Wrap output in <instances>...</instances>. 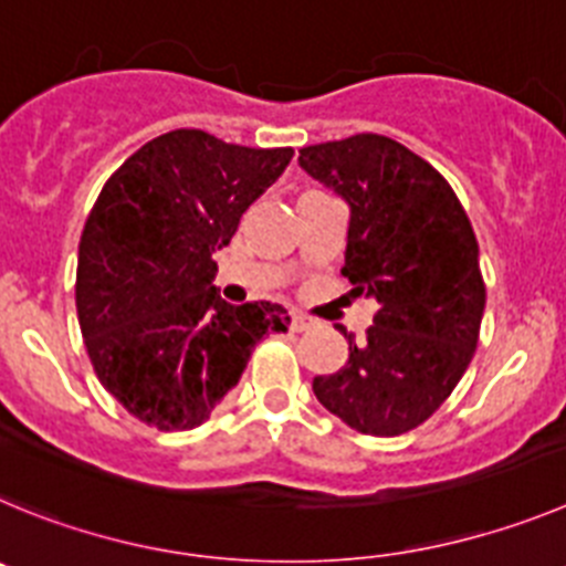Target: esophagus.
Wrapping results in <instances>:
<instances>
[{
	"label": "esophagus",
	"instance_id": "34e87169",
	"mask_svg": "<svg viewBox=\"0 0 566 566\" xmlns=\"http://www.w3.org/2000/svg\"><path fill=\"white\" fill-rule=\"evenodd\" d=\"M310 327H313V318H307V315L302 313L290 315V329H293V333H304V329Z\"/></svg>",
	"mask_w": 566,
	"mask_h": 566
}]
</instances>
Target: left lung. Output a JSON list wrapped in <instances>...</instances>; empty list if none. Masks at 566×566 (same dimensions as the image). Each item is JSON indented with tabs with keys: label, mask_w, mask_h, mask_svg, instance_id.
Wrapping results in <instances>:
<instances>
[{
	"label": "left lung",
	"mask_w": 566,
	"mask_h": 566,
	"mask_svg": "<svg viewBox=\"0 0 566 566\" xmlns=\"http://www.w3.org/2000/svg\"><path fill=\"white\" fill-rule=\"evenodd\" d=\"M298 166L349 206L344 273L353 295L378 302L364 340L313 391L335 417L371 437L429 420L480 338L485 282L480 245L446 177L391 137L353 135L304 146Z\"/></svg>",
	"instance_id": "left-lung-1"
}]
</instances>
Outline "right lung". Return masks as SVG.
<instances>
[{
	"label": "right lung",
	"instance_id": "1",
	"mask_svg": "<svg viewBox=\"0 0 566 566\" xmlns=\"http://www.w3.org/2000/svg\"><path fill=\"white\" fill-rule=\"evenodd\" d=\"M290 157L177 129L101 188L81 233L75 307L95 375L137 420L197 429L239 384L256 340L287 333L282 304L222 298L213 253Z\"/></svg>",
	"mask_w": 566,
	"mask_h": 566
}]
</instances>
